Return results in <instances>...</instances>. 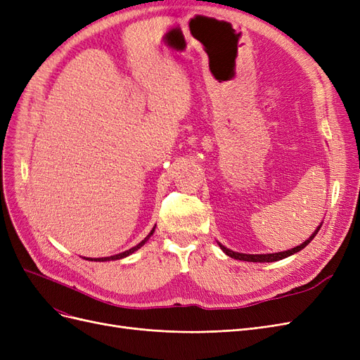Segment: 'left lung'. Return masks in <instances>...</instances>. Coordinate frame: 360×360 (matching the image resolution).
I'll return each mask as SVG.
<instances>
[{
    "label": "left lung",
    "instance_id": "1",
    "mask_svg": "<svg viewBox=\"0 0 360 360\" xmlns=\"http://www.w3.org/2000/svg\"><path fill=\"white\" fill-rule=\"evenodd\" d=\"M321 224H323V222H321ZM321 224L317 226V230H315V231L309 236L308 240H304L303 243H300L299 246L292 248V249L282 250V252H275V254H240V252H234V250L225 248V246H224V245H221L219 242H217V245H219V248L224 250V252H225L228 257H231V258H234V259L250 261V263H274V261L284 259V258H287V257H290V255L297 254L299 250H302L304 246H308V245L311 243L312 238L315 237V234L319 233V230L321 228Z\"/></svg>",
    "mask_w": 360,
    "mask_h": 360
}]
</instances>
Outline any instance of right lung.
<instances>
[{
  "label": "right lung",
  "mask_w": 360,
  "mask_h": 360,
  "mask_svg": "<svg viewBox=\"0 0 360 360\" xmlns=\"http://www.w3.org/2000/svg\"><path fill=\"white\" fill-rule=\"evenodd\" d=\"M155 228H156V225L153 226V230H151L150 233H148V236L144 238L143 242H139L136 246H134V248H130V249H127V250H124V252H120V254H117V255H111V257H103V258H85L84 257V259H89V261H114V259H122V258H126V257H129L130 254H134L135 250H138L139 248H143L147 242H148V238L153 236V233H155Z\"/></svg>",
  "instance_id": "right-lung-1"
}]
</instances>
